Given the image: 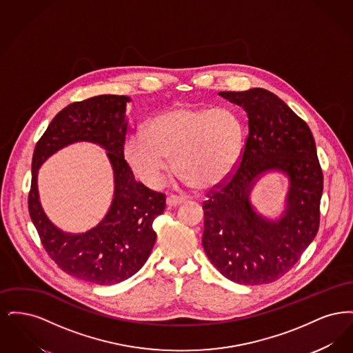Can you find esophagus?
Returning a JSON list of instances; mask_svg holds the SVG:
<instances>
[{
  "instance_id": "1",
  "label": "esophagus",
  "mask_w": 353,
  "mask_h": 353,
  "mask_svg": "<svg viewBox=\"0 0 353 353\" xmlns=\"http://www.w3.org/2000/svg\"><path fill=\"white\" fill-rule=\"evenodd\" d=\"M184 201V197H179V196L172 194V196H169L168 199H167V205H168L169 208H173V206L181 205Z\"/></svg>"
}]
</instances>
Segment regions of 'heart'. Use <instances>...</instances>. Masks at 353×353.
Instances as JSON below:
<instances>
[{
	"label": "heart",
	"instance_id": "heart-1",
	"mask_svg": "<svg viewBox=\"0 0 353 353\" xmlns=\"http://www.w3.org/2000/svg\"><path fill=\"white\" fill-rule=\"evenodd\" d=\"M245 140L243 123L232 108L176 105L152 118L131 136L124 157L147 185L161 184L169 169L194 189L221 184L234 170Z\"/></svg>",
	"mask_w": 353,
	"mask_h": 353
}]
</instances>
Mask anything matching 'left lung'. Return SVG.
<instances>
[{"label": "left lung", "instance_id": "left-lung-1", "mask_svg": "<svg viewBox=\"0 0 353 353\" xmlns=\"http://www.w3.org/2000/svg\"><path fill=\"white\" fill-rule=\"evenodd\" d=\"M249 118V134L234 173L203 202L202 246L219 272L239 285L275 282L299 261L319 230L323 172L307 123L265 88L221 91ZM282 171L290 188L284 214L269 220L250 201L254 183Z\"/></svg>", "mask_w": 353, "mask_h": 353}]
</instances>
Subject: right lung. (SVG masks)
<instances>
[{"instance_id":"1","label":"right lung","mask_w":353,"mask_h":353,"mask_svg":"<svg viewBox=\"0 0 353 353\" xmlns=\"http://www.w3.org/2000/svg\"><path fill=\"white\" fill-rule=\"evenodd\" d=\"M130 101L124 95H99L68 104L51 120L33 153L28 203L41 242L59 269L94 285H115L143 268L156 242L152 223L165 209V194L137 183L124 160ZM78 141L99 143L108 151L116 190L105 219L85 234L72 235L57 228L44 214L36 179L37 169L51 154Z\"/></svg>"}]
</instances>
